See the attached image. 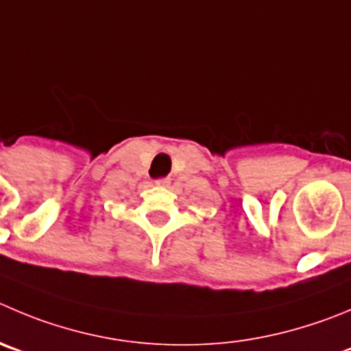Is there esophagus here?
I'll return each mask as SVG.
<instances>
[{
    "instance_id": "34e87169",
    "label": "esophagus",
    "mask_w": 351,
    "mask_h": 351,
    "mask_svg": "<svg viewBox=\"0 0 351 351\" xmlns=\"http://www.w3.org/2000/svg\"><path fill=\"white\" fill-rule=\"evenodd\" d=\"M155 184L158 186H169L170 184V179L169 178H162V179H156Z\"/></svg>"
}]
</instances>
